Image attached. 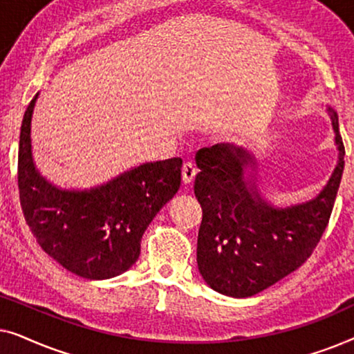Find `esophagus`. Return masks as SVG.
<instances>
[{"mask_svg":"<svg viewBox=\"0 0 354 354\" xmlns=\"http://www.w3.org/2000/svg\"><path fill=\"white\" fill-rule=\"evenodd\" d=\"M195 176H196V167L193 166L192 162H185L182 167V182L185 183V185H190V183L195 180Z\"/></svg>","mask_w":354,"mask_h":354,"instance_id":"esophagus-1","label":"esophagus"}]
</instances>
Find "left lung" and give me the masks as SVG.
Returning <instances> with one entry per match:
<instances>
[{"instance_id": "obj_1", "label": "left lung", "mask_w": 354, "mask_h": 354, "mask_svg": "<svg viewBox=\"0 0 354 354\" xmlns=\"http://www.w3.org/2000/svg\"><path fill=\"white\" fill-rule=\"evenodd\" d=\"M338 162L327 185L311 201L275 207L259 195L245 167L256 161L235 145H214L196 153L200 172L195 196L203 209L196 263L205 282L227 297L263 292L297 270L313 254L330 219L345 167L338 115L328 108Z\"/></svg>"}]
</instances>
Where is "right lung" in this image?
<instances>
[{
    "mask_svg": "<svg viewBox=\"0 0 354 354\" xmlns=\"http://www.w3.org/2000/svg\"><path fill=\"white\" fill-rule=\"evenodd\" d=\"M38 93L21 125L17 183L24 217L43 251L84 279L125 272L159 209L180 188L182 159L145 162L90 190H62L35 169L30 125Z\"/></svg>",
    "mask_w": 354,
    "mask_h": 354,
    "instance_id": "right-lung-1",
    "label": "right lung"
}]
</instances>
